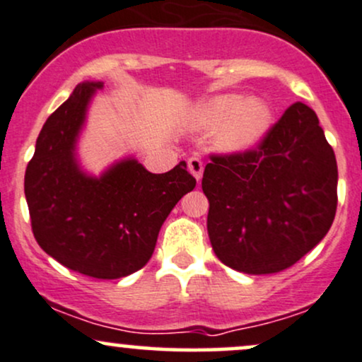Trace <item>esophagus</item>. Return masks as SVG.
<instances>
[{
  "mask_svg": "<svg viewBox=\"0 0 362 362\" xmlns=\"http://www.w3.org/2000/svg\"><path fill=\"white\" fill-rule=\"evenodd\" d=\"M188 169H189V173L193 174V176L197 177L198 181L202 180V176H203L202 159H198V157H189V159H188Z\"/></svg>",
  "mask_w": 362,
  "mask_h": 362,
  "instance_id": "esophagus-1",
  "label": "esophagus"
}]
</instances>
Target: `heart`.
Returning <instances> with one entry per match:
<instances>
[{
	"mask_svg": "<svg viewBox=\"0 0 362 362\" xmlns=\"http://www.w3.org/2000/svg\"><path fill=\"white\" fill-rule=\"evenodd\" d=\"M273 123V110L264 101L244 95H223L206 101L194 113L198 129H223L220 146L225 151H247L264 139Z\"/></svg>",
	"mask_w": 362,
	"mask_h": 362,
	"instance_id": "heart-1",
	"label": "heart"
}]
</instances>
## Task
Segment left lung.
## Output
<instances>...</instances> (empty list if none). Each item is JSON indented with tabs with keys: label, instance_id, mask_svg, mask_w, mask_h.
I'll list each match as a JSON object with an SVG mask.
<instances>
[{
	"label": "left lung",
	"instance_id": "obj_1",
	"mask_svg": "<svg viewBox=\"0 0 362 362\" xmlns=\"http://www.w3.org/2000/svg\"><path fill=\"white\" fill-rule=\"evenodd\" d=\"M210 159L202 180L206 227L225 266L279 273L327 235L337 210V160L310 106L293 103L254 148Z\"/></svg>",
	"mask_w": 362,
	"mask_h": 362
}]
</instances>
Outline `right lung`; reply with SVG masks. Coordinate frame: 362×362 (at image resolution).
Returning a JSON list of instances; mask_svg holds the SVG:
<instances>
[{
    "instance_id": "add662e5",
    "label": "right lung",
    "mask_w": 362,
    "mask_h": 362,
    "mask_svg": "<svg viewBox=\"0 0 362 362\" xmlns=\"http://www.w3.org/2000/svg\"><path fill=\"white\" fill-rule=\"evenodd\" d=\"M103 83H81L47 118L25 171L32 232L62 266L96 279H118L144 267L164 220L197 180L181 160L164 174L135 159L100 177L81 171L76 140L86 110Z\"/></svg>"
}]
</instances>
